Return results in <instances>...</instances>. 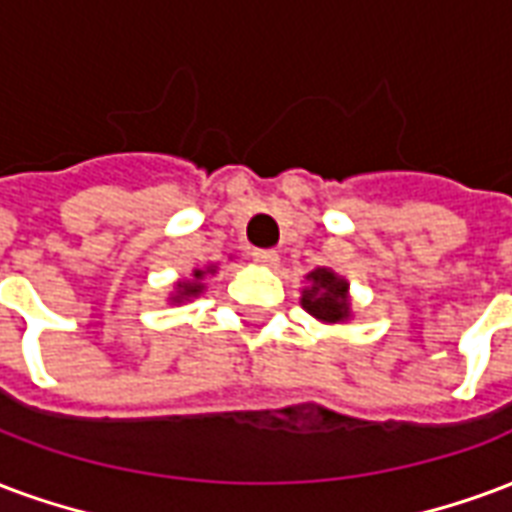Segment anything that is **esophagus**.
Returning <instances> with one entry per match:
<instances>
[{"label": "esophagus", "instance_id": "34e87169", "mask_svg": "<svg viewBox=\"0 0 512 512\" xmlns=\"http://www.w3.org/2000/svg\"><path fill=\"white\" fill-rule=\"evenodd\" d=\"M255 257L260 263H266V266H276L279 263V252L276 249H255Z\"/></svg>", "mask_w": 512, "mask_h": 512}]
</instances>
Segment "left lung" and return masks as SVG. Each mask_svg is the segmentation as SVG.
<instances>
[{
    "label": "left lung",
    "mask_w": 512,
    "mask_h": 512,
    "mask_svg": "<svg viewBox=\"0 0 512 512\" xmlns=\"http://www.w3.org/2000/svg\"><path fill=\"white\" fill-rule=\"evenodd\" d=\"M309 282L312 285L304 290V298L301 304L309 314L320 317L325 323H339L350 312V304H347V282L333 276L328 268H317L309 274Z\"/></svg>",
    "instance_id": "obj_1"
}]
</instances>
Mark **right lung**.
<instances>
[{
    "mask_svg": "<svg viewBox=\"0 0 512 512\" xmlns=\"http://www.w3.org/2000/svg\"><path fill=\"white\" fill-rule=\"evenodd\" d=\"M200 279H203V271H195V282H184V285H179L181 287L179 295H198L200 290H203Z\"/></svg>",
    "mask_w": 512,
    "mask_h": 512,
    "instance_id": "add662e5",
    "label": "right lung"
}]
</instances>
